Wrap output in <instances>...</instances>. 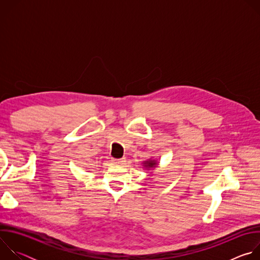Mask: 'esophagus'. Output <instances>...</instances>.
<instances>
[{"label":"esophagus","instance_id":"34e87169","mask_svg":"<svg viewBox=\"0 0 260 260\" xmlns=\"http://www.w3.org/2000/svg\"><path fill=\"white\" fill-rule=\"evenodd\" d=\"M112 161H113V164H114V165L119 166V165H123V164H124V161H125V159H124V158H120V159H112Z\"/></svg>","mask_w":260,"mask_h":260}]
</instances>
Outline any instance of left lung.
<instances>
[{
  "label": "left lung",
  "mask_w": 260,
  "mask_h": 260,
  "mask_svg": "<svg viewBox=\"0 0 260 260\" xmlns=\"http://www.w3.org/2000/svg\"><path fill=\"white\" fill-rule=\"evenodd\" d=\"M142 165H143V168H144L145 170L151 171V170L155 169V168L158 166V161L155 160V159H153V158H149V159H147V160H144V161L142 162Z\"/></svg>",
  "instance_id": "obj_1"
}]
</instances>
